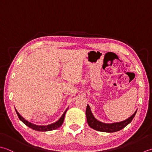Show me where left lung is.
Wrapping results in <instances>:
<instances>
[{
  "label": "left lung",
  "instance_id": "1",
  "mask_svg": "<svg viewBox=\"0 0 152 152\" xmlns=\"http://www.w3.org/2000/svg\"><path fill=\"white\" fill-rule=\"evenodd\" d=\"M137 111V110H136L135 112L133 113L129 118L124 120L123 121L113 123H104L101 121H99L98 120L95 118L93 114L92 113L89 105L87 104L86 110V120H87L88 125L89 126H91L92 129L96 130V131L101 132H114L120 131V130L125 128L126 125H128L132 121L133 118H134Z\"/></svg>",
  "mask_w": 152,
  "mask_h": 152
}]
</instances>
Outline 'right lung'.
<instances>
[{"instance_id": "add662e5", "label": "right lung", "mask_w": 152, "mask_h": 152, "mask_svg": "<svg viewBox=\"0 0 152 152\" xmlns=\"http://www.w3.org/2000/svg\"><path fill=\"white\" fill-rule=\"evenodd\" d=\"M67 110H68V107L67 108L66 110L64 111L63 115H61V117L56 122L50 124V125H37L35 124L30 123L29 121H27V120L25 119L22 116L20 115V114L18 112V111L16 110H15V112H16L18 117H19V119L25 124V125H27V126H29V128L32 129L33 130H35V131H37L45 132V131H52V130H55L60 127V126H61V125H62V123H64L65 115H66V111H67Z\"/></svg>"}]
</instances>
